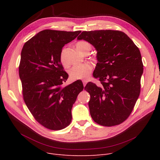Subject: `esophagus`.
Wrapping results in <instances>:
<instances>
[{
	"mask_svg": "<svg viewBox=\"0 0 160 160\" xmlns=\"http://www.w3.org/2000/svg\"><path fill=\"white\" fill-rule=\"evenodd\" d=\"M82 82H83V86H86V84L87 83V82H88V80H82Z\"/></svg>",
	"mask_w": 160,
	"mask_h": 160,
	"instance_id": "34e87169",
	"label": "esophagus"
}]
</instances>
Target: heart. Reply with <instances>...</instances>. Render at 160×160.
<instances>
[{
	"label": "heart",
	"mask_w": 160,
	"mask_h": 160,
	"mask_svg": "<svg viewBox=\"0 0 160 160\" xmlns=\"http://www.w3.org/2000/svg\"><path fill=\"white\" fill-rule=\"evenodd\" d=\"M77 49L82 53L83 50L87 48H91L90 45L86 41H79L76 44ZM60 62L63 65L67 67L68 64L67 63L65 59L62 52L60 55ZM93 69V66L90 63H85L74 65L69 71L70 77L72 80H79V79H85L89 77V75Z\"/></svg>",
	"instance_id": "heart-1"
}]
</instances>
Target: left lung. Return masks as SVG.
<instances>
[{
  "instance_id": "left-lung-1",
  "label": "left lung",
  "mask_w": 160,
  "mask_h": 160,
  "mask_svg": "<svg viewBox=\"0 0 160 160\" xmlns=\"http://www.w3.org/2000/svg\"><path fill=\"white\" fill-rule=\"evenodd\" d=\"M77 39L88 41L97 51L93 74L100 84L89 82L84 88L91 97L88 104L92 119L104 127L122 123L140 94L143 65L138 47L118 30L83 31Z\"/></svg>"
}]
</instances>
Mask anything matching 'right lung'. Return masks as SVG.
<instances>
[{"instance_id": "obj_1", "label": "right lung", "mask_w": 160, "mask_h": 160, "mask_svg": "<svg viewBox=\"0 0 160 160\" xmlns=\"http://www.w3.org/2000/svg\"><path fill=\"white\" fill-rule=\"evenodd\" d=\"M81 31L44 30L24 45L19 67L24 102L44 127L60 130L69 126L71 110L83 89L77 80L63 87L69 76L60 62L62 48Z\"/></svg>"}]
</instances>
